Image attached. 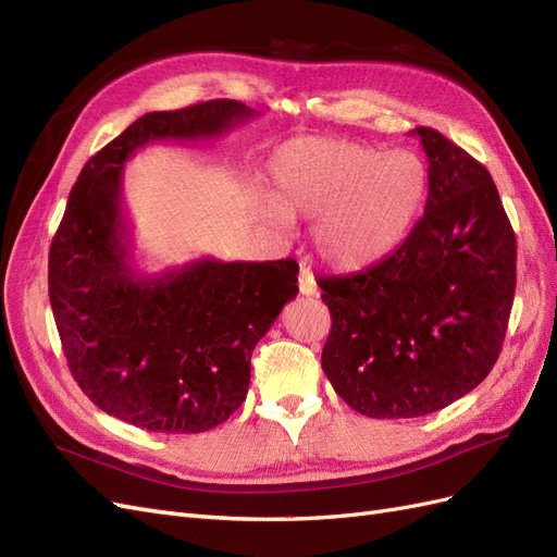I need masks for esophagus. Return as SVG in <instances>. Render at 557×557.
<instances>
[{"label":"esophagus","mask_w":557,"mask_h":557,"mask_svg":"<svg viewBox=\"0 0 557 557\" xmlns=\"http://www.w3.org/2000/svg\"><path fill=\"white\" fill-rule=\"evenodd\" d=\"M299 293L307 297L318 295V285H315V278H313L309 267H301V272H299Z\"/></svg>","instance_id":"obj_1"}]
</instances>
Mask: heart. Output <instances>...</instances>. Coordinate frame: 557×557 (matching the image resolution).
I'll use <instances>...</instances> for the list:
<instances>
[{"label":"heart","mask_w":557,"mask_h":557,"mask_svg":"<svg viewBox=\"0 0 557 557\" xmlns=\"http://www.w3.org/2000/svg\"><path fill=\"white\" fill-rule=\"evenodd\" d=\"M272 181L274 197L262 205L269 221L318 218L320 256L339 269H360L381 260L409 230L425 170L409 150L381 153L358 141L305 137L274 156Z\"/></svg>","instance_id":"obj_1"}]
</instances>
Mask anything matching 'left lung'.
Here are the masks:
<instances>
[{"mask_svg": "<svg viewBox=\"0 0 557 557\" xmlns=\"http://www.w3.org/2000/svg\"><path fill=\"white\" fill-rule=\"evenodd\" d=\"M428 201L391 256L318 278L332 315L323 372L369 418L440 411L491 374L516 293V234L491 172L432 127Z\"/></svg>", "mask_w": 557, "mask_h": 557, "instance_id": "8db88e82", "label": "left lung"}]
</instances>
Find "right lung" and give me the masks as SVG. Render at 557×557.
<instances>
[{
	"instance_id": "right-lung-1",
	"label": "right lung",
	"mask_w": 557,
	"mask_h": 557,
	"mask_svg": "<svg viewBox=\"0 0 557 557\" xmlns=\"http://www.w3.org/2000/svg\"><path fill=\"white\" fill-rule=\"evenodd\" d=\"M256 111L211 99L153 111L92 156L48 252V295L74 381L148 432H207L242 407L250 352L299 293L295 260L201 258L164 274L132 267L121 209L125 162L148 141L213 139Z\"/></svg>"
}]
</instances>
